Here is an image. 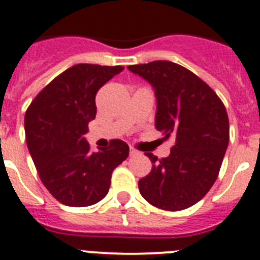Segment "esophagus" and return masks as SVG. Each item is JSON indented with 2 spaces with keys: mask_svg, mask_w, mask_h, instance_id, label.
Masks as SVG:
<instances>
[{
  "mask_svg": "<svg viewBox=\"0 0 260 260\" xmlns=\"http://www.w3.org/2000/svg\"><path fill=\"white\" fill-rule=\"evenodd\" d=\"M138 154V150H136L134 147H130V155H137Z\"/></svg>",
  "mask_w": 260,
  "mask_h": 260,
  "instance_id": "esophagus-1",
  "label": "esophagus"
}]
</instances>
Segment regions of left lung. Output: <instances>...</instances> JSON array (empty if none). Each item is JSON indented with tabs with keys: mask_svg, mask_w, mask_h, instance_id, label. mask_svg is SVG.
<instances>
[{
	"mask_svg": "<svg viewBox=\"0 0 260 260\" xmlns=\"http://www.w3.org/2000/svg\"><path fill=\"white\" fill-rule=\"evenodd\" d=\"M128 70L154 87L155 127L165 140H176L166 158L146 153L153 165L138 181L141 194L159 209L189 208L219 176L230 141L225 106L204 80L180 64L157 60Z\"/></svg>",
	"mask_w": 260,
	"mask_h": 260,
	"instance_id": "8db88e82",
	"label": "left lung"
}]
</instances>
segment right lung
<instances>
[{
    "mask_svg": "<svg viewBox=\"0 0 260 260\" xmlns=\"http://www.w3.org/2000/svg\"><path fill=\"white\" fill-rule=\"evenodd\" d=\"M122 66L76 64L36 95L25 113V137L41 182L68 207H88L107 194L111 173L128 155L127 143L111 140L91 151L83 138L95 119V95Z\"/></svg>",
    "mask_w": 260,
    "mask_h": 260,
    "instance_id": "right-lung-1",
    "label": "right lung"
}]
</instances>
